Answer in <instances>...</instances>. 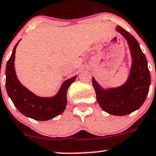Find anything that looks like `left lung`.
<instances>
[{"mask_svg": "<svg viewBox=\"0 0 156 156\" xmlns=\"http://www.w3.org/2000/svg\"><path fill=\"white\" fill-rule=\"evenodd\" d=\"M116 30L126 39L132 56L128 80L121 86L105 90L92 77V84L100 106L112 115L123 116L138 109L144 103L150 89V73L144 53L133 36L118 26Z\"/></svg>", "mask_w": 156, "mask_h": 156, "instance_id": "8db88e82", "label": "left lung"}]
</instances>
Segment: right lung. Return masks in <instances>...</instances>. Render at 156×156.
<instances>
[{
	"label": "right lung",
	"instance_id": "add662e5",
	"mask_svg": "<svg viewBox=\"0 0 156 156\" xmlns=\"http://www.w3.org/2000/svg\"><path fill=\"white\" fill-rule=\"evenodd\" d=\"M18 42L14 47L6 63V88L8 95L18 111L25 116L36 120H51L64 112L67 105V91L77 76L65 81L56 96L53 98L36 96L21 85L16 76L14 62Z\"/></svg>",
	"mask_w": 156,
	"mask_h": 156
}]
</instances>
